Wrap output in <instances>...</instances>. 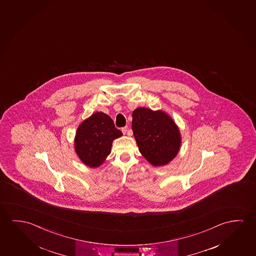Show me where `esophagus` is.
I'll return each mask as SVG.
<instances>
[{"label": "esophagus", "mask_w": 256, "mask_h": 256, "mask_svg": "<svg viewBox=\"0 0 256 256\" xmlns=\"http://www.w3.org/2000/svg\"><path fill=\"white\" fill-rule=\"evenodd\" d=\"M122 133H123V134H128V126H124V128H122ZM128 134V136H130V134Z\"/></svg>", "instance_id": "34e87169"}]
</instances>
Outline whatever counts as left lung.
I'll return each instance as SVG.
<instances>
[{"instance_id":"8db88e82","label":"left lung","mask_w":256,"mask_h":256,"mask_svg":"<svg viewBox=\"0 0 256 256\" xmlns=\"http://www.w3.org/2000/svg\"><path fill=\"white\" fill-rule=\"evenodd\" d=\"M132 130L138 149L154 166L168 165L180 150L181 133L172 117L162 110L138 107L132 112Z\"/></svg>"}]
</instances>
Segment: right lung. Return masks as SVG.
Returning a JSON list of instances; mask_svg holds the SVG:
<instances>
[{"mask_svg": "<svg viewBox=\"0 0 256 256\" xmlns=\"http://www.w3.org/2000/svg\"><path fill=\"white\" fill-rule=\"evenodd\" d=\"M122 136L110 116L96 112L84 120L76 130L75 152L84 165L98 168L110 154L114 140Z\"/></svg>", "mask_w": 256, "mask_h": 256, "instance_id": "add662e5", "label": "right lung"}]
</instances>
